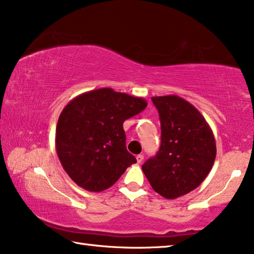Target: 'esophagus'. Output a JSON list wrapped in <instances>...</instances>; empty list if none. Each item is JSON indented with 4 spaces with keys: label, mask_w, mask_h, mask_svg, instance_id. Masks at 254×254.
<instances>
[{
    "label": "esophagus",
    "mask_w": 254,
    "mask_h": 254,
    "mask_svg": "<svg viewBox=\"0 0 254 254\" xmlns=\"http://www.w3.org/2000/svg\"><path fill=\"white\" fill-rule=\"evenodd\" d=\"M142 161H143V156H142V154H137V156H136V162L137 163H141Z\"/></svg>",
    "instance_id": "1"
}]
</instances>
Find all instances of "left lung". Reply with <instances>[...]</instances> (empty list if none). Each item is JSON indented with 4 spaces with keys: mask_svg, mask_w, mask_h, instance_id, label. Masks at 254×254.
I'll use <instances>...</instances> for the list:
<instances>
[{
    "mask_svg": "<svg viewBox=\"0 0 254 254\" xmlns=\"http://www.w3.org/2000/svg\"><path fill=\"white\" fill-rule=\"evenodd\" d=\"M161 123V144L142 170L153 190L175 199L207 177L216 157L213 131L200 112L177 95L151 98Z\"/></svg>",
    "mask_w": 254,
    "mask_h": 254,
    "instance_id": "1",
    "label": "left lung"
}]
</instances>
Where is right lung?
Here are the masks:
<instances>
[{"label":"right lung","mask_w":254,"mask_h":254,"mask_svg":"<svg viewBox=\"0 0 254 254\" xmlns=\"http://www.w3.org/2000/svg\"><path fill=\"white\" fill-rule=\"evenodd\" d=\"M147 105L142 97L105 87L80 94L64 107L56 150L72 182L88 191H103L136 162L127 150L123 122Z\"/></svg>","instance_id":"right-lung-1"}]
</instances>
